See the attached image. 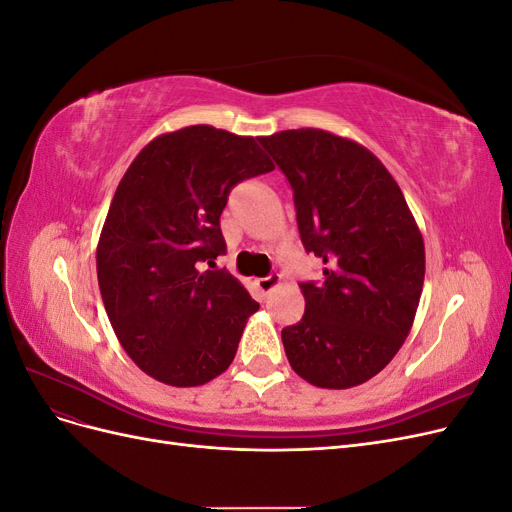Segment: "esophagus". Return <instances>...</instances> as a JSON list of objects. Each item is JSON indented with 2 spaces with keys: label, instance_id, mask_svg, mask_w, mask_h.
<instances>
[{
  "label": "esophagus",
  "instance_id": "esophagus-1",
  "mask_svg": "<svg viewBox=\"0 0 512 512\" xmlns=\"http://www.w3.org/2000/svg\"><path fill=\"white\" fill-rule=\"evenodd\" d=\"M254 284H256V288H258L262 294H269L273 288H277V286L282 284V277L277 275V273H273V275H267V277H260V280H256Z\"/></svg>",
  "mask_w": 512,
  "mask_h": 512
}]
</instances>
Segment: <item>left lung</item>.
Returning <instances> with one entry per match:
<instances>
[{"mask_svg": "<svg viewBox=\"0 0 512 512\" xmlns=\"http://www.w3.org/2000/svg\"><path fill=\"white\" fill-rule=\"evenodd\" d=\"M292 185L301 241L324 262L301 284L303 318L282 331L290 367L352 389L391 363L412 329L425 243L404 192L367 147L318 128L260 136Z\"/></svg>", "mask_w": 512, "mask_h": 512, "instance_id": "8db88e82", "label": "left lung"}]
</instances>
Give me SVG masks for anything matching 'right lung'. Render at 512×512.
<instances>
[{
    "instance_id": "add662e5",
    "label": "right lung",
    "mask_w": 512,
    "mask_h": 512,
    "mask_svg": "<svg viewBox=\"0 0 512 512\" xmlns=\"http://www.w3.org/2000/svg\"><path fill=\"white\" fill-rule=\"evenodd\" d=\"M254 136L188 126L153 138L121 177L96 267L108 320L147 376L170 386L218 378L258 303L228 271L220 215L243 179L273 170Z\"/></svg>"
}]
</instances>
